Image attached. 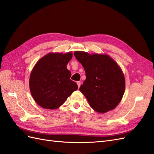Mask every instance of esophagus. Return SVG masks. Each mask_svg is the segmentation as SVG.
<instances>
[{"label":"esophagus","instance_id":"esophagus-1","mask_svg":"<svg viewBox=\"0 0 154 154\" xmlns=\"http://www.w3.org/2000/svg\"><path fill=\"white\" fill-rule=\"evenodd\" d=\"M77 85H78V87L79 88L80 86H81V82H80V81H77Z\"/></svg>","mask_w":154,"mask_h":154}]
</instances>
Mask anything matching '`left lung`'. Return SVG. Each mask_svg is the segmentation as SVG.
I'll use <instances>...</instances> for the list:
<instances>
[{
  "mask_svg": "<svg viewBox=\"0 0 154 154\" xmlns=\"http://www.w3.org/2000/svg\"><path fill=\"white\" fill-rule=\"evenodd\" d=\"M74 55L84 67L86 80L79 90L90 107L99 113L115 109L122 99L125 86L124 75L119 65L107 54L77 51Z\"/></svg>",
  "mask_w": 154,
  "mask_h": 154,
  "instance_id": "1",
  "label": "left lung"
}]
</instances>
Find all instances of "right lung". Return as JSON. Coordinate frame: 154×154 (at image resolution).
<instances>
[{
	"label": "right lung",
	"instance_id": "add662e5",
	"mask_svg": "<svg viewBox=\"0 0 154 154\" xmlns=\"http://www.w3.org/2000/svg\"><path fill=\"white\" fill-rule=\"evenodd\" d=\"M72 52L49 53L36 63L29 78V88L34 101L40 107L56 109L77 90L75 82L70 79L67 64Z\"/></svg>",
	"mask_w": 154,
	"mask_h": 154
}]
</instances>
